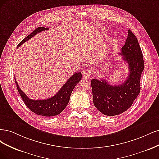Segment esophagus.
<instances>
[{
	"label": "esophagus",
	"instance_id": "esophagus-1",
	"mask_svg": "<svg viewBox=\"0 0 159 159\" xmlns=\"http://www.w3.org/2000/svg\"><path fill=\"white\" fill-rule=\"evenodd\" d=\"M91 74H92V70L90 69H86L84 70V72L83 73V77L84 79H89L90 78Z\"/></svg>",
	"mask_w": 159,
	"mask_h": 159
}]
</instances>
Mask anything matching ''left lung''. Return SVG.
<instances>
[{
    "instance_id": "left-lung-1",
    "label": "left lung",
    "mask_w": 159,
    "mask_h": 159,
    "mask_svg": "<svg viewBox=\"0 0 159 159\" xmlns=\"http://www.w3.org/2000/svg\"><path fill=\"white\" fill-rule=\"evenodd\" d=\"M120 55L129 70L126 80L121 84L111 86L104 79L91 80L94 104L106 116H114L125 111L140 93L144 60L138 40L130 30H128L127 38Z\"/></svg>"
}]
</instances>
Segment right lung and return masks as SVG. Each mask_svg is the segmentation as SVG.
Listing matches in <instances>:
<instances>
[{"instance_id":"add662e5","label":"right lung","mask_w":159,"mask_h":159,"mask_svg":"<svg viewBox=\"0 0 159 159\" xmlns=\"http://www.w3.org/2000/svg\"><path fill=\"white\" fill-rule=\"evenodd\" d=\"M49 28L44 27H39L35 29L33 32H32L27 37H25L21 42H20L18 47L22 45L24 42L28 39L33 38L35 34L41 32L46 31ZM82 79L81 73H75L72 76L68 79L66 83L61 87V89L58 91V93L54 95L53 97L46 100H32L25 95L24 92L20 89L17 82L15 79V82L16 83V86L18 93L22 98L25 104L28 108L34 113L39 116L51 117L59 114L61 111H63L67 106L71 93L78 83Z\"/></svg>"}]
</instances>
